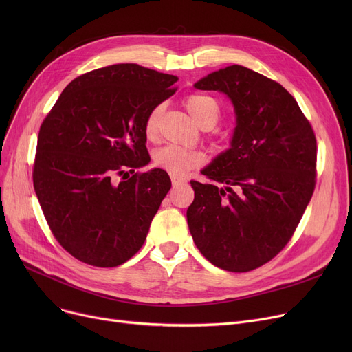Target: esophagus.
Segmentation results:
<instances>
[{
    "instance_id": "34e87169",
    "label": "esophagus",
    "mask_w": 352,
    "mask_h": 352,
    "mask_svg": "<svg viewBox=\"0 0 352 352\" xmlns=\"http://www.w3.org/2000/svg\"><path fill=\"white\" fill-rule=\"evenodd\" d=\"M171 181H173V186H174V187H178V186H181V184L186 182V179L177 178V177H173V178H171Z\"/></svg>"
}]
</instances>
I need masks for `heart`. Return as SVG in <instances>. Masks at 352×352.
Returning <instances> with one entry per match:
<instances>
[{
  "label": "heart",
  "instance_id": "1",
  "mask_svg": "<svg viewBox=\"0 0 352 352\" xmlns=\"http://www.w3.org/2000/svg\"><path fill=\"white\" fill-rule=\"evenodd\" d=\"M188 113L202 128H212L218 124L221 118L219 102L207 94H191L184 101ZM162 114V107H154L144 122V134L148 140H154L158 134V122ZM154 165L160 170L171 174L173 177H179L187 174L190 170L197 168L204 162V154L195 150H186L177 145H165L157 150L153 155Z\"/></svg>",
  "mask_w": 352,
  "mask_h": 352
}]
</instances>
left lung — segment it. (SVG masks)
<instances>
[{
  "label": "left lung",
  "instance_id": "1",
  "mask_svg": "<svg viewBox=\"0 0 352 352\" xmlns=\"http://www.w3.org/2000/svg\"><path fill=\"white\" fill-rule=\"evenodd\" d=\"M198 89L221 91L234 104L231 148L191 181L187 210L197 248L215 267L252 271L283 251L316 188L317 140L289 92L243 65L208 74Z\"/></svg>",
  "mask_w": 352,
  "mask_h": 352
}]
</instances>
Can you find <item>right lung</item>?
<instances>
[{
  "mask_svg": "<svg viewBox=\"0 0 352 352\" xmlns=\"http://www.w3.org/2000/svg\"><path fill=\"white\" fill-rule=\"evenodd\" d=\"M177 81L138 64L92 69L64 88L43 121L34 190L52 235L81 263L117 267L142 247L171 188L164 170L135 173L151 160L144 122Z\"/></svg>",
  "mask_w": 352,
  "mask_h": 352,
  "instance_id": "right-lung-1",
  "label": "right lung"
}]
</instances>
